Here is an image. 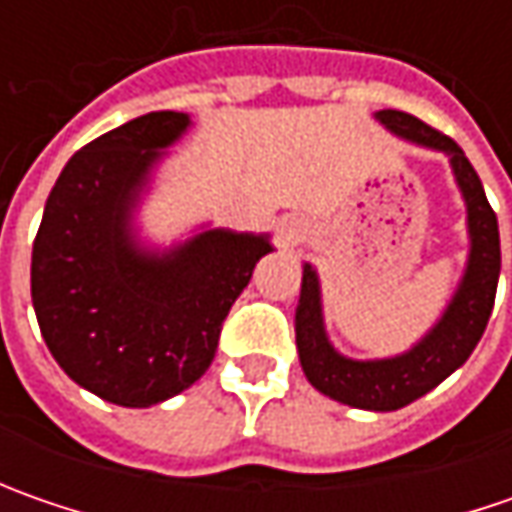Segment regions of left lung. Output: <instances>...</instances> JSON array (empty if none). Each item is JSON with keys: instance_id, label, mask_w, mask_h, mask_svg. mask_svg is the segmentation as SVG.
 I'll return each instance as SVG.
<instances>
[{"instance_id": "1", "label": "left lung", "mask_w": 512, "mask_h": 512, "mask_svg": "<svg viewBox=\"0 0 512 512\" xmlns=\"http://www.w3.org/2000/svg\"><path fill=\"white\" fill-rule=\"evenodd\" d=\"M373 119L396 139L416 148L444 153L453 182L459 187L467 213V262H464L459 285L442 316L413 342L404 353L384 359H353L336 350L330 342L322 305V282L310 262H302V290L296 305V350L305 370L307 382L333 402L390 413L422 399L436 384H442L453 370H459L476 344L482 339L487 319L496 302V285L502 270V247H499V222L484 196L482 179L467 162L464 150L427 128L422 119L402 110H376Z\"/></svg>"}]
</instances>
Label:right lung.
<instances>
[{
    "instance_id": "1",
    "label": "right lung",
    "mask_w": 512,
    "mask_h": 512,
    "mask_svg": "<svg viewBox=\"0 0 512 512\" xmlns=\"http://www.w3.org/2000/svg\"><path fill=\"white\" fill-rule=\"evenodd\" d=\"M187 113L153 110L79 150L50 190L30 256V296L50 356L79 387L150 407L205 376L233 302L270 233L199 225L153 245L139 210Z\"/></svg>"
}]
</instances>
